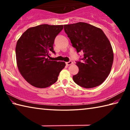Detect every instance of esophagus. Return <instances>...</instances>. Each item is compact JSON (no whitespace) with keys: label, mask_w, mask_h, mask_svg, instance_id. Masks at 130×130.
I'll use <instances>...</instances> for the list:
<instances>
[{"label":"esophagus","mask_w":130,"mask_h":130,"mask_svg":"<svg viewBox=\"0 0 130 130\" xmlns=\"http://www.w3.org/2000/svg\"><path fill=\"white\" fill-rule=\"evenodd\" d=\"M72 64H73V62H72V61H69V62H66V65H67V66H69V65H72Z\"/></svg>","instance_id":"esophagus-1"}]
</instances>
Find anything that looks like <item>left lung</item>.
I'll use <instances>...</instances> for the list:
<instances>
[{"label": "left lung", "instance_id": "8db88e82", "mask_svg": "<svg viewBox=\"0 0 130 130\" xmlns=\"http://www.w3.org/2000/svg\"><path fill=\"white\" fill-rule=\"evenodd\" d=\"M64 30L77 52L84 53L83 62H77L78 73L73 76L77 84L85 88L99 86L111 72L113 53L102 29L84 22L64 25Z\"/></svg>", "mask_w": 130, "mask_h": 130}]
</instances>
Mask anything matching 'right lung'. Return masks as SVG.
Returning <instances> with one entry per match:
<instances>
[{
  "mask_svg": "<svg viewBox=\"0 0 130 130\" xmlns=\"http://www.w3.org/2000/svg\"><path fill=\"white\" fill-rule=\"evenodd\" d=\"M63 27L44 24L30 27L18 40L15 48L17 67L25 80L32 86L39 88L50 86L65 68L64 62L47 58L50 52L55 53L54 39Z\"/></svg>",
  "mask_w": 130,
  "mask_h": 130,
  "instance_id": "obj_1",
  "label": "right lung"
}]
</instances>
